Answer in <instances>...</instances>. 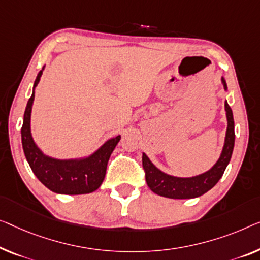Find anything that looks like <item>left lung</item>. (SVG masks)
<instances>
[{
    "label": "left lung",
    "mask_w": 260,
    "mask_h": 260,
    "mask_svg": "<svg viewBox=\"0 0 260 260\" xmlns=\"http://www.w3.org/2000/svg\"><path fill=\"white\" fill-rule=\"evenodd\" d=\"M220 81H222L224 91H228L226 81L224 77L220 78ZM224 108H225L228 123L224 145L218 160L207 172L187 177L170 175L157 168L147 156V154L142 153V165L146 170V182L150 190L160 196L167 197V199L187 200L203 195L215 187L229 165L235 146V121L228 102L224 103Z\"/></svg>",
    "instance_id": "obj_1"
}]
</instances>
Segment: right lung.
<instances>
[{
    "label": "right lung",
    "mask_w": 260,
    "mask_h": 260,
    "mask_svg": "<svg viewBox=\"0 0 260 260\" xmlns=\"http://www.w3.org/2000/svg\"><path fill=\"white\" fill-rule=\"evenodd\" d=\"M43 69L38 72L34 83L32 94L26 104L22 126V146L26 161L38 180L46 188L64 195H81L96 190L105 179L107 162L113 153L121 135L111 138L103 143L94 152L86 156L75 158H57L45 154L31 134V111L36 90Z\"/></svg>",
    "instance_id": "1"
}]
</instances>
